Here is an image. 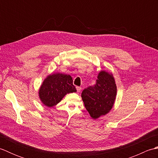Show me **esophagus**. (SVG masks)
I'll return each mask as SVG.
<instances>
[{
  "label": "esophagus",
  "mask_w": 158,
  "mask_h": 158,
  "mask_svg": "<svg viewBox=\"0 0 158 158\" xmlns=\"http://www.w3.org/2000/svg\"><path fill=\"white\" fill-rule=\"evenodd\" d=\"M76 89H77V92H81V87L77 86V87H76Z\"/></svg>",
  "instance_id": "obj_1"
}]
</instances>
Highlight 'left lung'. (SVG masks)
Here are the masks:
<instances>
[{
  "label": "left lung",
  "mask_w": 158,
  "mask_h": 158,
  "mask_svg": "<svg viewBox=\"0 0 158 158\" xmlns=\"http://www.w3.org/2000/svg\"><path fill=\"white\" fill-rule=\"evenodd\" d=\"M117 86L112 74L100 71L94 85L83 90L82 100L85 109L93 119L108 113L115 102Z\"/></svg>",
  "instance_id": "1"
}]
</instances>
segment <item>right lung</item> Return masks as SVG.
<instances>
[{"mask_svg": "<svg viewBox=\"0 0 158 158\" xmlns=\"http://www.w3.org/2000/svg\"><path fill=\"white\" fill-rule=\"evenodd\" d=\"M73 79L69 75L55 73L48 76L39 89L41 102L48 107L56 105L66 94L76 92Z\"/></svg>", "mask_w": 158, "mask_h": 158, "instance_id": "1", "label": "right lung"}]
</instances>
